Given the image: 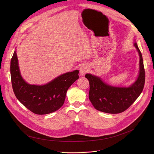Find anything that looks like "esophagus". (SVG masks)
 Masks as SVG:
<instances>
[{
	"instance_id": "esophagus-1",
	"label": "esophagus",
	"mask_w": 154,
	"mask_h": 154,
	"mask_svg": "<svg viewBox=\"0 0 154 154\" xmlns=\"http://www.w3.org/2000/svg\"><path fill=\"white\" fill-rule=\"evenodd\" d=\"M87 69L85 66H81L80 68V73L81 75H84L87 72Z\"/></svg>"
}]
</instances>
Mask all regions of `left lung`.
<instances>
[{
	"mask_svg": "<svg viewBox=\"0 0 154 154\" xmlns=\"http://www.w3.org/2000/svg\"><path fill=\"white\" fill-rule=\"evenodd\" d=\"M134 45L139 54L140 70L136 81L130 87H111L98 77L88 73L85 75L89 82V98L96 110L111 114L122 112L132 105L142 92L145 81L143 62L137 43Z\"/></svg>",
	"mask_w": 154,
	"mask_h": 154,
	"instance_id": "1",
	"label": "left lung"
}]
</instances>
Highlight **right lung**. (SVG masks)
Instances as JSON below:
<instances>
[{
	"label": "right lung",
	"mask_w": 154,
	"mask_h": 154,
	"mask_svg": "<svg viewBox=\"0 0 154 154\" xmlns=\"http://www.w3.org/2000/svg\"><path fill=\"white\" fill-rule=\"evenodd\" d=\"M10 69L16 97L28 110L40 115L59 110L64 104L67 89L79 78V71L76 70L63 74L44 85H29L21 76L15 51L11 59Z\"/></svg>",
	"instance_id": "1"
}]
</instances>
